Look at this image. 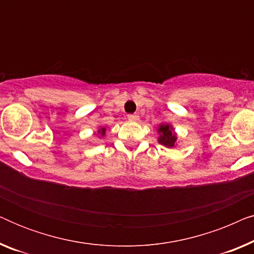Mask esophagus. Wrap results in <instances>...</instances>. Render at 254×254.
<instances>
[{
	"instance_id": "1",
	"label": "esophagus",
	"mask_w": 254,
	"mask_h": 254,
	"mask_svg": "<svg viewBox=\"0 0 254 254\" xmlns=\"http://www.w3.org/2000/svg\"><path fill=\"white\" fill-rule=\"evenodd\" d=\"M128 120H129V121H137L138 116H137V114H129V116H128Z\"/></svg>"
}]
</instances>
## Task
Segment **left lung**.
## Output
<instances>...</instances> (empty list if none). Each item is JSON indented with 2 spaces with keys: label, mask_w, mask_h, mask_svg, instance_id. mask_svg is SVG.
Returning <instances> with one entry per match:
<instances>
[{
  "label": "left lung",
  "mask_w": 254,
  "mask_h": 254,
  "mask_svg": "<svg viewBox=\"0 0 254 254\" xmlns=\"http://www.w3.org/2000/svg\"><path fill=\"white\" fill-rule=\"evenodd\" d=\"M157 133L158 143L164 145V147L172 149L178 144V134L176 133L172 125L168 123H162L157 127Z\"/></svg>",
  "instance_id": "obj_1"
}]
</instances>
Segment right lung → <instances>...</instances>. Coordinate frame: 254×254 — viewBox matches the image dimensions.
<instances>
[{"mask_svg": "<svg viewBox=\"0 0 254 254\" xmlns=\"http://www.w3.org/2000/svg\"><path fill=\"white\" fill-rule=\"evenodd\" d=\"M97 134H98L99 138L104 137V136H105V134H106V128L105 127H99L98 130H97Z\"/></svg>", "mask_w": 254, "mask_h": 254, "instance_id": "obj_1", "label": "right lung"}]
</instances>
